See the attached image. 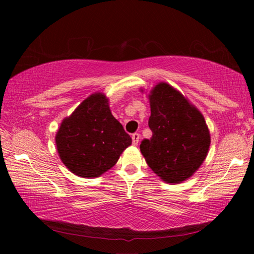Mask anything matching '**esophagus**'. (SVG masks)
<instances>
[{"mask_svg": "<svg viewBox=\"0 0 254 254\" xmlns=\"http://www.w3.org/2000/svg\"><path fill=\"white\" fill-rule=\"evenodd\" d=\"M139 140H140V134L139 133H133L132 134V143L136 145L137 143H139Z\"/></svg>", "mask_w": 254, "mask_h": 254, "instance_id": "1", "label": "esophagus"}]
</instances>
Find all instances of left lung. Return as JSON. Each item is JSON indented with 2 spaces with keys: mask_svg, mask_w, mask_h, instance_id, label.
Masks as SVG:
<instances>
[{
  "mask_svg": "<svg viewBox=\"0 0 254 254\" xmlns=\"http://www.w3.org/2000/svg\"><path fill=\"white\" fill-rule=\"evenodd\" d=\"M150 139L140 144L148 166L166 183L192 176L207 156L210 135L204 117L182 94L160 83L149 95Z\"/></svg>",
  "mask_w": 254,
  "mask_h": 254,
  "instance_id": "8db88e82",
  "label": "left lung"
}]
</instances>
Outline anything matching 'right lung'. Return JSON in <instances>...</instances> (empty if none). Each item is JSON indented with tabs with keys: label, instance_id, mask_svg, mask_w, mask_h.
I'll return each mask as SVG.
<instances>
[{
	"label": "right lung",
	"instance_id": "obj_1",
	"mask_svg": "<svg viewBox=\"0 0 254 254\" xmlns=\"http://www.w3.org/2000/svg\"><path fill=\"white\" fill-rule=\"evenodd\" d=\"M132 143L111 113L107 98L95 93L64 120L56 134L59 157L68 169L80 177H100L118 162Z\"/></svg>",
	"mask_w": 254,
	"mask_h": 254
}]
</instances>
